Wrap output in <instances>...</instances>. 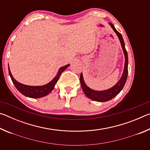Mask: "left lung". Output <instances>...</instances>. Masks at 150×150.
<instances>
[{
    "label": "left lung",
    "mask_w": 150,
    "mask_h": 150,
    "mask_svg": "<svg viewBox=\"0 0 150 150\" xmlns=\"http://www.w3.org/2000/svg\"><path fill=\"white\" fill-rule=\"evenodd\" d=\"M110 26L112 28L114 31L116 32V35H118L119 40H120V44L122 47L124 56H125V64H124V69L122 76L120 81H118L117 84L114 86L113 87L109 88L108 90L102 91H94L91 89L89 87H88L84 82L83 77V74L81 73L80 75V82L81 85V87L83 88V91L85 95L87 96L88 98H91L93 100L98 101V102H106V101L110 100L112 98L118 95V94L120 92L121 90L122 89L124 85H125L126 81L128 77V54H127V51L125 48V44H124V40L122 38V36L120 32H118L117 30L115 29L114 25L110 23Z\"/></svg>",
    "instance_id": "left-lung-1"
}]
</instances>
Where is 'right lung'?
<instances>
[{
  "mask_svg": "<svg viewBox=\"0 0 150 150\" xmlns=\"http://www.w3.org/2000/svg\"><path fill=\"white\" fill-rule=\"evenodd\" d=\"M69 65H67L63 67H61L58 71L57 74L56 76L54 78L51 82L47 83V85H43V86H28L26 85H23L22 83H20L14 79V77H12V75L10 71L9 67H8V73L9 75L11 76V78L12 81V83L14 85L15 87L18 89V91H20L22 95L28 96L30 98H41L43 96H46L49 94L51 91H52L55 87V85L56 84L58 79H59L60 75L62 74V73L66 69Z\"/></svg>",
  "mask_w": 150,
  "mask_h": 150,
  "instance_id": "add662e5",
  "label": "right lung"
}]
</instances>
